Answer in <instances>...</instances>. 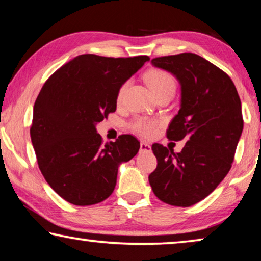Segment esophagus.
<instances>
[{"label": "esophagus", "mask_w": 261, "mask_h": 261, "mask_svg": "<svg viewBox=\"0 0 261 261\" xmlns=\"http://www.w3.org/2000/svg\"><path fill=\"white\" fill-rule=\"evenodd\" d=\"M151 146L149 143L146 142H141V152H150Z\"/></svg>", "instance_id": "34e87169"}]
</instances>
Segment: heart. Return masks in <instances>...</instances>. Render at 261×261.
I'll return each mask as SVG.
<instances>
[{
  "label": "heart",
  "mask_w": 261,
  "mask_h": 261,
  "mask_svg": "<svg viewBox=\"0 0 261 261\" xmlns=\"http://www.w3.org/2000/svg\"><path fill=\"white\" fill-rule=\"evenodd\" d=\"M145 81L147 85H149V88L151 89V91L153 92L154 96L162 91H166V90L174 91V89H176V82H174V79L170 75L169 72L164 71V70H158V69L150 70L149 72H146ZM126 87L127 84L124 83L122 87L119 88L118 95H117L118 100L122 99L124 92L126 90ZM157 126H158L157 120H153L146 117L137 118L134 123L131 124L132 130L138 132V134H141L143 136H146V137L152 136L155 132Z\"/></svg>",
  "instance_id": "b5f03b06"
}]
</instances>
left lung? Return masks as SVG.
<instances>
[{
	"label": "left lung",
	"mask_w": 261,
	"mask_h": 261,
	"mask_svg": "<svg viewBox=\"0 0 261 261\" xmlns=\"http://www.w3.org/2000/svg\"><path fill=\"white\" fill-rule=\"evenodd\" d=\"M153 67L180 84V109L171 120L169 139H186L180 152L153 144L157 168L149 176L155 197L189 207L203 200L228 173L242 136V103L232 80L192 53L157 57Z\"/></svg>",
	"instance_id": "1"
}]
</instances>
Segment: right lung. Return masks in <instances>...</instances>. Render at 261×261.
I'll use <instances>...</instances> for the list:
<instances>
[{
    "mask_svg": "<svg viewBox=\"0 0 261 261\" xmlns=\"http://www.w3.org/2000/svg\"><path fill=\"white\" fill-rule=\"evenodd\" d=\"M147 61L80 55L54 72L38 93L31 143L46 182L70 204L106 200L119 165L137 154L141 145L134 136L103 144L96 125L116 111L119 88Z\"/></svg>",
    "mask_w": 261,
    "mask_h": 261,
    "instance_id": "add662e5",
    "label": "right lung"
}]
</instances>
